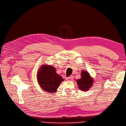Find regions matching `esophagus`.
Segmentation results:
<instances>
[{
	"mask_svg": "<svg viewBox=\"0 0 126 126\" xmlns=\"http://www.w3.org/2000/svg\"><path fill=\"white\" fill-rule=\"evenodd\" d=\"M72 78L73 77H68L66 78V80L67 81H69V80H72Z\"/></svg>",
	"mask_w": 126,
	"mask_h": 126,
	"instance_id": "obj_1",
	"label": "esophagus"
}]
</instances>
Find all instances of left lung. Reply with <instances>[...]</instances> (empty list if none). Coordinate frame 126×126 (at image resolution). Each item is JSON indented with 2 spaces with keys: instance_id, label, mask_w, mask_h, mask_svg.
Masks as SVG:
<instances>
[{
  "instance_id": "obj_1",
  "label": "left lung",
  "mask_w": 126,
  "mask_h": 126,
  "mask_svg": "<svg viewBox=\"0 0 126 126\" xmlns=\"http://www.w3.org/2000/svg\"><path fill=\"white\" fill-rule=\"evenodd\" d=\"M81 78L77 80L78 87L82 91H88L93 85L94 80L87 71L82 70Z\"/></svg>"
}]
</instances>
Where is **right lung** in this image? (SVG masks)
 Segmentation results:
<instances>
[{"label":"right lung","mask_w":126,"mask_h":126,"mask_svg":"<svg viewBox=\"0 0 126 126\" xmlns=\"http://www.w3.org/2000/svg\"><path fill=\"white\" fill-rule=\"evenodd\" d=\"M38 82L43 91L53 93L56 92L60 83L64 79L56 73L54 66L43 64L37 74Z\"/></svg>","instance_id":"right-lung-1"}]
</instances>
